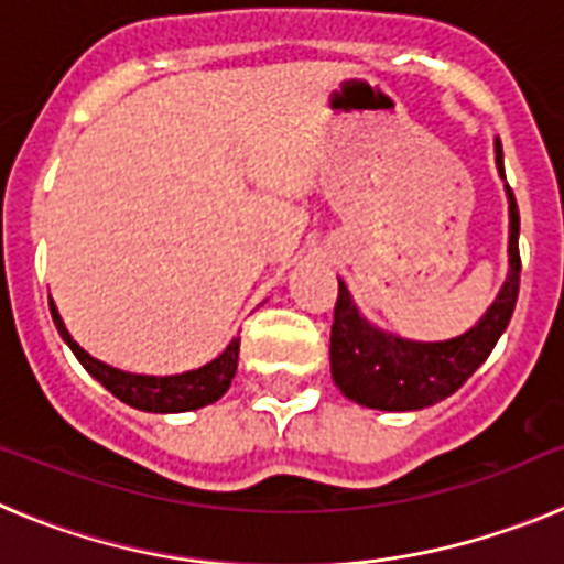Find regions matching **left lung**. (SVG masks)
I'll use <instances>...</instances> for the list:
<instances>
[{
    "label": "left lung",
    "mask_w": 564,
    "mask_h": 564,
    "mask_svg": "<svg viewBox=\"0 0 564 564\" xmlns=\"http://www.w3.org/2000/svg\"><path fill=\"white\" fill-rule=\"evenodd\" d=\"M497 172L506 181L502 147L495 143ZM508 194V276L486 316L471 330L449 341H410L372 327L352 305L350 291L338 279V299L330 330V372L350 401L383 412H412L457 392L468 376L495 350L511 322L520 293V212L511 186Z\"/></svg>",
    "instance_id": "1"
}]
</instances>
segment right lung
Here are the masks:
<instances>
[{"label":"right lung","instance_id":"obj_1","mask_svg":"<svg viewBox=\"0 0 564 564\" xmlns=\"http://www.w3.org/2000/svg\"><path fill=\"white\" fill-rule=\"evenodd\" d=\"M50 313L58 327V336L69 344V350L76 352L78 361L84 364V370L104 383L115 398H121L123 403L134 406L143 412H188L200 410L206 403L220 401L226 390L231 387V378L237 372V358H239V338H231L226 350L220 356L208 361L206 367L192 372H181V376H134V372L115 370L109 364L98 361L89 352H84L73 336L64 327L62 316H58L53 299H50Z\"/></svg>","mask_w":564,"mask_h":564}]
</instances>
